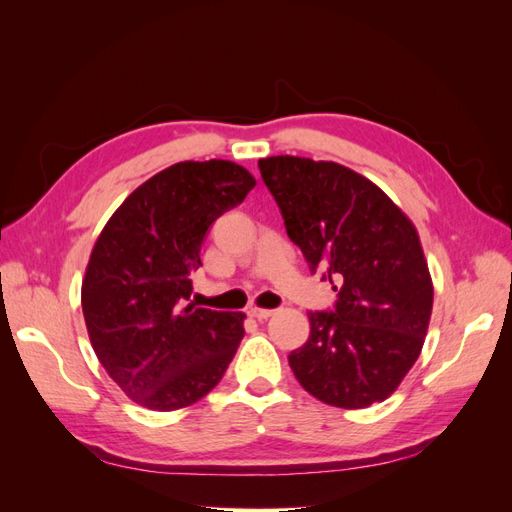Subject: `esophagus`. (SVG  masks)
<instances>
[{
	"mask_svg": "<svg viewBox=\"0 0 512 512\" xmlns=\"http://www.w3.org/2000/svg\"><path fill=\"white\" fill-rule=\"evenodd\" d=\"M247 314H250L252 318H256V320H267V318H271L273 314H275V309H265V307H250L247 309Z\"/></svg>",
	"mask_w": 512,
	"mask_h": 512,
	"instance_id": "esophagus-1",
	"label": "esophagus"
}]
</instances>
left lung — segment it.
<instances>
[{"label": "left lung", "instance_id": "obj_1", "mask_svg": "<svg viewBox=\"0 0 512 512\" xmlns=\"http://www.w3.org/2000/svg\"><path fill=\"white\" fill-rule=\"evenodd\" d=\"M309 271L337 290L331 312H309V339L288 354L303 389L359 410L389 397L421 354L433 284L414 224L376 183L335 162L258 160Z\"/></svg>", "mask_w": 512, "mask_h": 512}]
</instances>
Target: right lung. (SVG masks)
Listing matches in <instances>:
<instances>
[{
    "label": "right lung",
    "instance_id": "1",
    "mask_svg": "<svg viewBox=\"0 0 512 512\" xmlns=\"http://www.w3.org/2000/svg\"><path fill=\"white\" fill-rule=\"evenodd\" d=\"M256 185L228 160L179 162L136 188L91 250L81 305L91 346L119 389L149 410L196 404L245 335L241 312L190 301L209 226Z\"/></svg>",
    "mask_w": 512,
    "mask_h": 512
}]
</instances>
